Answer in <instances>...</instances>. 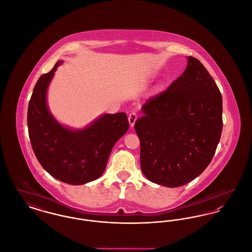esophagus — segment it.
I'll list each match as a JSON object with an SVG mask.
<instances>
[{
	"mask_svg": "<svg viewBox=\"0 0 252 252\" xmlns=\"http://www.w3.org/2000/svg\"><path fill=\"white\" fill-rule=\"evenodd\" d=\"M136 120H137V114L135 112H132V113L129 114V116H128V122H129V125H130L131 127L134 126Z\"/></svg>",
	"mask_w": 252,
	"mask_h": 252,
	"instance_id": "1",
	"label": "esophagus"
}]
</instances>
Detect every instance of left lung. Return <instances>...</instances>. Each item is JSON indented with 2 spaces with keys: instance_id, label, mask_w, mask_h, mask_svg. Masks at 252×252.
I'll return each instance as SVG.
<instances>
[{
  "instance_id": "obj_1",
  "label": "left lung",
  "mask_w": 252,
  "mask_h": 252,
  "mask_svg": "<svg viewBox=\"0 0 252 252\" xmlns=\"http://www.w3.org/2000/svg\"><path fill=\"white\" fill-rule=\"evenodd\" d=\"M187 60L180 77L147 100L134 126L144 176L169 188L185 185L203 172L223 127L222 95L216 81L199 60Z\"/></svg>"
}]
</instances>
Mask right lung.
I'll use <instances>...</instances> for the list:
<instances>
[{"instance_id":"obj_1","label":"right lung","mask_w":252,"mask_h":252,"mask_svg":"<svg viewBox=\"0 0 252 252\" xmlns=\"http://www.w3.org/2000/svg\"><path fill=\"white\" fill-rule=\"evenodd\" d=\"M62 61L42 74L34 88L28 105L27 126L30 142L38 162L55 179L81 185L100 178L109 154L124 136L129 123L125 112L104 114L83 129L60 125L49 110V84Z\"/></svg>"}]
</instances>
